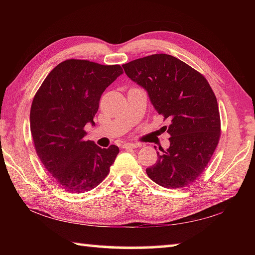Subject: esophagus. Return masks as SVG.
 Here are the masks:
<instances>
[{
  "label": "esophagus",
  "instance_id": "obj_1",
  "mask_svg": "<svg viewBox=\"0 0 255 255\" xmlns=\"http://www.w3.org/2000/svg\"><path fill=\"white\" fill-rule=\"evenodd\" d=\"M138 144H133V143H125L124 145H123V148H125V149H131V148H136V147H138Z\"/></svg>",
  "mask_w": 255,
  "mask_h": 255
}]
</instances>
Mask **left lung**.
Wrapping results in <instances>:
<instances>
[{
    "label": "left lung",
    "mask_w": 255,
    "mask_h": 255,
    "mask_svg": "<svg viewBox=\"0 0 255 255\" xmlns=\"http://www.w3.org/2000/svg\"><path fill=\"white\" fill-rule=\"evenodd\" d=\"M129 79L148 93L158 115L171 123L170 147L157 152L146 169L161 187L181 189L195 182L208 165L221 138L218 103L206 77L182 60L154 54L123 65Z\"/></svg>",
    "instance_id": "obj_1"
}]
</instances>
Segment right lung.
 Segmentation results:
<instances>
[{
    "label": "right lung",
    "mask_w": 255,
    "mask_h": 255,
    "mask_svg": "<svg viewBox=\"0 0 255 255\" xmlns=\"http://www.w3.org/2000/svg\"><path fill=\"white\" fill-rule=\"evenodd\" d=\"M123 74L120 65L67 59L51 71L34 96L30 130L45 169L70 193L90 191L106 179L119 153L84 140L105 90Z\"/></svg>",
    "instance_id": "right-lung-1"
}]
</instances>
